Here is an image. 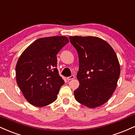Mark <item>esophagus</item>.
Masks as SVG:
<instances>
[{
    "instance_id": "obj_1",
    "label": "esophagus",
    "mask_w": 135,
    "mask_h": 135,
    "mask_svg": "<svg viewBox=\"0 0 135 135\" xmlns=\"http://www.w3.org/2000/svg\"><path fill=\"white\" fill-rule=\"evenodd\" d=\"M74 78H75V76H74V75H71V76H70V77H66V80H70L74 79Z\"/></svg>"
}]
</instances>
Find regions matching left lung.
Returning a JSON list of instances; mask_svg holds the SVG:
<instances>
[{
    "label": "left lung",
    "mask_w": 135,
    "mask_h": 135,
    "mask_svg": "<svg viewBox=\"0 0 135 135\" xmlns=\"http://www.w3.org/2000/svg\"><path fill=\"white\" fill-rule=\"evenodd\" d=\"M79 55L77 78L79 86L74 91L75 100L89 108L104 104L115 91L120 65L112 47L97 37H69Z\"/></svg>",
    "instance_id": "8db88e82"
}]
</instances>
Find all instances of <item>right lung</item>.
I'll return each mask as SVG.
<instances>
[{"mask_svg": "<svg viewBox=\"0 0 135 135\" xmlns=\"http://www.w3.org/2000/svg\"><path fill=\"white\" fill-rule=\"evenodd\" d=\"M69 42L64 36L38 38L20 56L16 66V82L32 105L44 107L57 99L65 82L56 69V55Z\"/></svg>", "mask_w": 135, "mask_h": 135, "instance_id": "right-lung-1", "label": "right lung"}]
</instances>
